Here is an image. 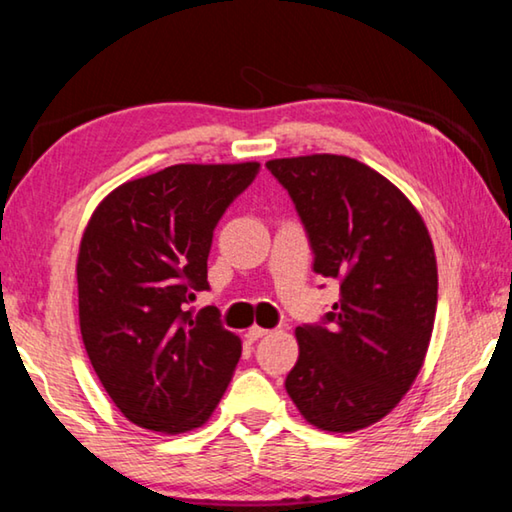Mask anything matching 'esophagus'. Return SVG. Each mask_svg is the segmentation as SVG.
Returning a JSON list of instances; mask_svg holds the SVG:
<instances>
[{"label":"esophagus","instance_id":"34e87169","mask_svg":"<svg viewBox=\"0 0 512 512\" xmlns=\"http://www.w3.org/2000/svg\"><path fill=\"white\" fill-rule=\"evenodd\" d=\"M266 335H269V330L262 328V326H250L248 332H246V337L250 339V342H257V339H262Z\"/></svg>","mask_w":512,"mask_h":512}]
</instances>
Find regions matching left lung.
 <instances>
[{
  "mask_svg": "<svg viewBox=\"0 0 512 512\" xmlns=\"http://www.w3.org/2000/svg\"><path fill=\"white\" fill-rule=\"evenodd\" d=\"M314 250V273L339 280L321 323L298 326L287 394L312 426L353 433L389 415L424 364L437 307L431 234L415 205L358 159H271Z\"/></svg>",
  "mask_w": 512,
  "mask_h": 512,
  "instance_id": "1",
  "label": "left lung"
}]
</instances>
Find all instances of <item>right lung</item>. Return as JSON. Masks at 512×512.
<instances>
[{
    "label": "right lung",
    "instance_id": "right-lung-1",
    "mask_svg": "<svg viewBox=\"0 0 512 512\" xmlns=\"http://www.w3.org/2000/svg\"><path fill=\"white\" fill-rule=\"evenodd\" d=\"M259 173L246 164H177L120 184L88 221L77 257L79 328L116 408L157 433L212 417L241 358L209 289L207 257L225 209Z\"/></svg>",
    "mask_w": 512,
    "mask_h": 512
}]
</instances>
